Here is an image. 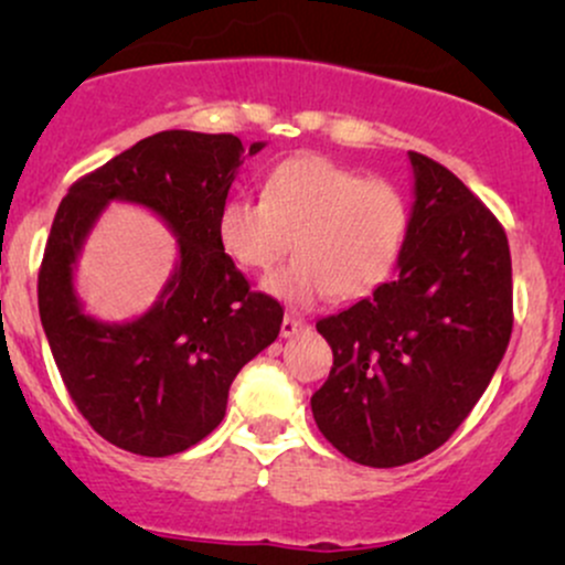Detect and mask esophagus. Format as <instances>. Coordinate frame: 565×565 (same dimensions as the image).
<instances>
[{"instance_id":"34e87169","label":"esophagus","mask_w":565,"mask_h":565,"mask_svg":"<svg viewBox=\"0 0 565 565\" xmlns=\"http://www.w3.org/2000/svg\"><path fill=\"white\" fill-rule=\"evenodd\" d=\"M302 327H305V321L300 319V316L287 313V316H284V321H281V337H295Z\"/></svg>"}]
</instances>
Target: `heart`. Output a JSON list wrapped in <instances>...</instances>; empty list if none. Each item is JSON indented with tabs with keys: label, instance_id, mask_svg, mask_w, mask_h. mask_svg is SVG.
<instances>
[{
	"label": "heart",
	"instance_id": "heart-1",
	"mask_svg": "<svg viewBox=\"0 0 565 565\" xmlns=\"http://www.w3.org/2000/svg\"><path fill=\"white\" fill-rule=\"evenodd\" d=\"M406 231L398 188L323 157L284 161L263 199L233 196L217 215L220 246L246 270H270L295 244V260L265 281L287 305L372 295L393 276Z\"/></svg>",
	"mask_w": 565,
	"mask_h": 565
}]
</instances>
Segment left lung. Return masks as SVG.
<instances>
[{
  "label": "left lung",
  "mask_w": 565,
  "mask_h": 565,
  "mask_svg": "<svg viewBox=\"0 0 565 565\" xmlns=\"http://www.w3.org/2000/svg\"><path fill=\"white\" fill-rule=\"evenodd\" d=\"M414 210L398 274L316 323L332 345L310 398L323 438L369 468H398L451 438L478 404L512 332L502 223L457 174L408 153Z\"/></svg>",
  "instance_id": "obj_1"
}]
</instances>
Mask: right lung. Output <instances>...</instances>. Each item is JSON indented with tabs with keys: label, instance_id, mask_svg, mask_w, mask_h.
Returning a JSON list of instances; mask_svg holds the SVG:
<instances>
[{
	"label": "right lung",
	"instance_id": "obj_1",
	"mask_svg": "<svg viewBox=\"0 0 565 565\" xmlns=\"http://www.w3.org/2000/svg\"><path fill=\"white\" fill-rule=\"evenodd\" d=\"M260 148L252 142L249 157ZM242 153L231 132L167 129L84 174L57 206L39 268V316L71 401L119 449L170 457L210 436L231 382L281 329V305L252 291L217 242ZM114 198L153 209L181 238L160 302L129 324L84 317L70 284L83 236Z\"/></svg>",
	"mask_w": 565,
	"mask_h": 565
}]
</instances>
